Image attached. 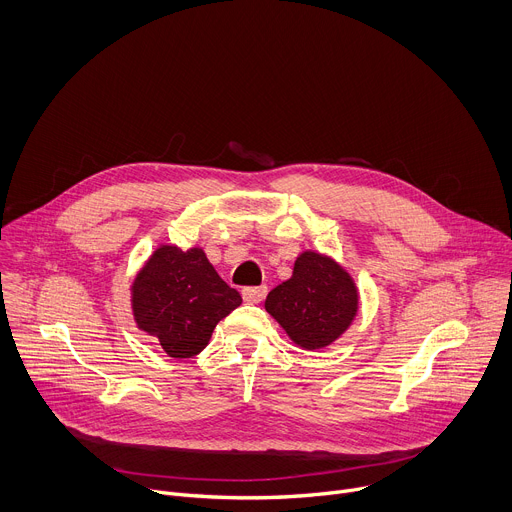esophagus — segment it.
<instances>
[{"mask_svg":"<svg viewBox=\"0 0 512 512\" xmlns=\"http://www.w3.org/2000/svg\"><path fill=\"white\" fill-rule=\"evenodd\" d=\"M265 296H267V287L265 285H261V287H245L243 289V300L247 304H259Z\"/></svg>","mask_w":512,"mask_h":512,"instance_id":"34e87169","label":"esophagus"}]
</instances>
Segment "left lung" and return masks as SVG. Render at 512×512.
I'll list each match as a JSON object with an SVG mask.
<instances>
[{"mask_svg": "<svg viewBox=\"0 0 512 512\" xmlns=\"http://www.w3.org/2000/svg\"><path fill=\"white\" fill-rule=\"evenodd\" d=\"M265 310L302 348H324L354 320L356 285L336 261L306 251L298 257L294 275L269 291Z\"/></svg>", "mask_w": 512, "mask_h": 512, "instance_id": "obj_1", "label": "left lung"}]
</instances>
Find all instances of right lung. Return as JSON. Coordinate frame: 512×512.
I'll return each instance as SVG.
<instances>
[{"label":"right lung","mask_w":512,"mask_h":512,"mask_svg":"<svg viewBox=\"0 0 512 512\" xmlns=\"http://www.w3.org/2000/svg\"><path fill=\"white\" fill-rule=\"evenodd\" d=\"M131 302L137 326L156 336L168 356L192 358L243 300L202 249L164 245L135 277Z\"/></svg>","instance_id":"add662e5"}]
</instances>
